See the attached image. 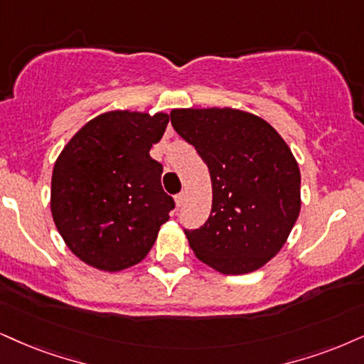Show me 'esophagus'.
Listing matches in <instances>:
<instances>
[{
    "label": "esophagus",
    "instance_id": "34e87169",
    "mask_svg": "<svg viewBox=\"0 0 364 364\" xmlns=\"http://www.w3.org/2000/svg\"><path fill=\"white\" fill-rule=\"evenodd\" d=\"M183 203H186V194H183V192L175 196V204H177V208H182Z\"/></svg>",
    "mask_w": 364,
    "mask_h": 364
}]
</instances>
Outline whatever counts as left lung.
Returning <instances> with one entry per match:
<instances>
[{
	"instance_id": "left-lung-1",
	"label": "left lung",
	"mask_w": 364,
	"mask_h": 364,
	"mask_svg": "<svg viewBox=\"0 0 364 364\" xmlns=\"http://www.w3.org/2000/svg\"><path fill=\"white\" fill-rule=\"evenodd\" d=\"M172 127L208 165L213 209L183 230L196 257L226 275L262 268L285 245L300 213V170L284 138L231 107L173 109Z\"/></svg>"
}]
</instances>
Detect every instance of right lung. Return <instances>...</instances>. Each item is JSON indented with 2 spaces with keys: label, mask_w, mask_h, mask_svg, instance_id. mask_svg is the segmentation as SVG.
Wrapping results in <instances>:
<instances>
[{
  "label": "right lung",
  "mask_w": 364,
  "mask_h": 364,
  "mask_svg": "<svg viewBox=\"0 0 364 364\" xmlns=\"http://www.w3.org/2000/svg\"><path fill=\"white\" fill-rule=\"evenodd\" d=\"M168 116L109 111L84 124L58 155L52 216L75 257L105 272L140 263L168 221L173 199L161 189L160 141Z\"/></svg>",
  "instance_id": "right-lung-1"
}]
</instances>
